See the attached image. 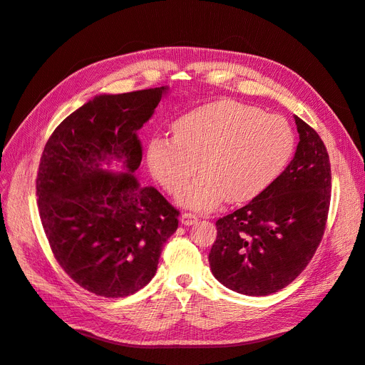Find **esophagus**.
Returning <instances> with one entry per match:
<instances>
[{"instance_id": "obj_1", "label": "esophagus", "mask_w": 365, "mask_h": 365, "mask_svg": "<svg viewBox=\"0 0 365 365\" xmlns=\"http://www.w3.org/2000/svg\"><path fill=\"white\" fill-rule=\"evenodd\" d=\"M197 220H200V217H197L193 213H182L181 215V224L182 225H193V224L197 222Z\"/></svg>"}]
</instances>
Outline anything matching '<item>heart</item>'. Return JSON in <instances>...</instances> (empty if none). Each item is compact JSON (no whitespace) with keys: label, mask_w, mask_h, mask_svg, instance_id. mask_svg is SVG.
Here are the masks:
<instances>
[{"label":"heart","mask_w":365,"mask_h":365,"mask_svg":"<svg viewBox=\"0 0 365 365\" xmlns=\"http://www.w3.org/2000/svg\"><path fill=\"white\" fill-rule=\"evenodd\" d=\"M173 135L148 143L152 175L169 195H180L197 171L203 175L181 196L184 207L216 208L224 200L248 202L279 180L295 149L288 120L236 101H217L175 120Z\"/></svg>","instance_id":"1"}]
</instances>
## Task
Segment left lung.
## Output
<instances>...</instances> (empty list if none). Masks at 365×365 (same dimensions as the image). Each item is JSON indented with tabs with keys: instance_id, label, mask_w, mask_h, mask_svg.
Masks as SVG:
<instances>
[{
	"instance_id": "1",
	"label": "left lung",
	"mask_w": 365,
	"mask_h": 365,
	"mask_svg": "<svg viewBox=\"0 0 365 365\" xmlns=\"http://www.w3.org/2000/svg\"><path fill=\"white\" fill-rule=\"evenodd\" d=\"M300 134L288 168L267 192L216 220L208 254L215 277L245 295H269L294 282L323 239L330 205L329 153L323 140L295 115Z\"/></svg>"
}]
</instances>
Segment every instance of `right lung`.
I'll use <instances>...</instances> for the list:
<instances>
[{
  "label": "right lung",
  "instance_id": "add662e5",
  "mask_svg": "<svg viewBox=\"0 0 365 365\" xmlns=\"http://www.w3.org/2000/svg\"><path fill=\"white\" fill-rule=\"evenodd\" d=\"M164 86L103 94L53 130L41 155L36 196L54 259L81 286L106 298L140 291L157 272L180 212L134 172L143 158L138 129ZM118 159L125 173L101 164Z\"/></svg>",
  "mask_w": 365,
  "mask_h": 365
}]
</instances>
